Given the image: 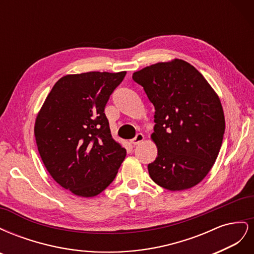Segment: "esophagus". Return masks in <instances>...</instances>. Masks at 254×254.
Returning a JSON list of instances; mask_svg holds the SVG:
<instances>
[{"mask_svg":"<svg viewBox=\"0 0 254 254\" xmlns=\"http://www.w3.org/2000/svg\"><path fill=\"white\" fill-rule=\"evenodd\" d=\"M143 141H144V135H143L142 133H137V134L135 135L134 139L131 140V144H132V145H137V144H140V143L143 142Z\"/></svg>","mask_w":254,"mask_h":254,"instance_id":"34e87169","label":"esophagus"}]
</instances>
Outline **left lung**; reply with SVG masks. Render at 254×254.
I'll return each mask as SVG.
<instances>
[{"instance_id": "left-lung-1", "label": "left lung", "mask_w": 254, "mask_h": 254, "mask_svg": "<svg viewBox=\"0 0 254 254\" xmlns=\"http://www.w3.org/2000/svg\"><path fill=\"white\" fill-rule=\"evenodd\" d=\"M132 78L156 110L150 137L158 156L148 164L150 178L173 191L197 186L216 161L225 133L217 93L197 68L177 58L146 66Z\"/></svg>"}]
</instances>
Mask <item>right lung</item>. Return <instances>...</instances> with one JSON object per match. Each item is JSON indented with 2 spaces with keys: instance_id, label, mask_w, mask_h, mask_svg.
<instances>
[{
  "instance_id": "right-lung-1",
  "label": "right lung",
  "mask_w": 254,
  "mask_h": 254,
  "mask_svg": "<svg viewBox=\"0 0 254 254\" xmlns=\"http://www.w3.org/2000/svg\"><path fill=\"white\" fill-rule=\"evenodd\" d=\"M125 75H65L54 84L37 114L34 131L42 162L53 179L76 196L101 194L126 157L104 113Z\"/></svg>"
}]
</instances>
